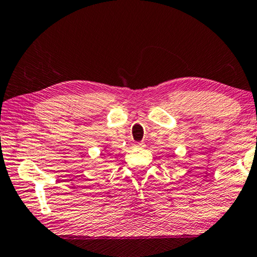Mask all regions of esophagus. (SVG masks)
Masks as SVG:
<instances>
[{"label": "esophagus", "mask_w": 257, "mask_h": 257, "mask_svg": "<svg viewBox=\"0 0 257 257\" xmlns=\"http://www.w3.org/2000/svg\"><path fill=\"white\" fill-rule=\"evenodd\" d=\"M135 147L136 148H144L146 147V144H144L143 142H139V143H135Z\"/></svg>", "instance_id": "1"}]
</instances>
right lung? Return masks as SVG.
I'll return each instance as SVG.
<instances>
[{"instance_id": "add662e5", "label": "right lung", "mask_w": 257, "mask_h": 257, "mask_svg": "<svg viewBox=\"0 0 257 257\" xmlns=\"http://www.w3.org/2000/svg\"><path fill=\"white\" fill-rule=\"evenodd\" d=\"M106 149H107V147H103V151H104V150H106Z\"/></svg>"}]
</instances>
